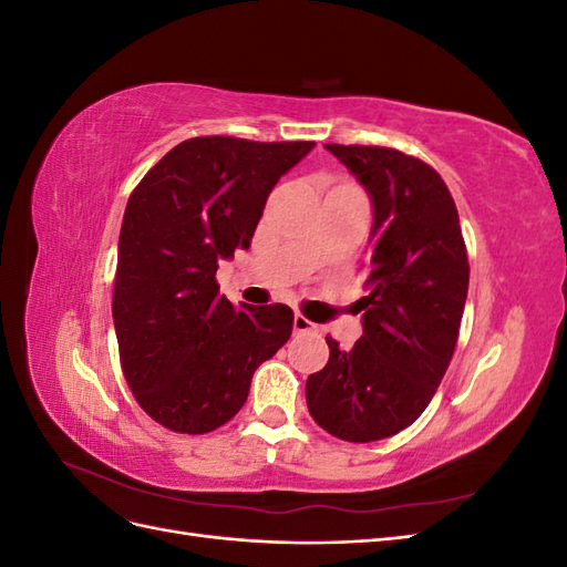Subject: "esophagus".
I'll return each instance as SVG.
<instances>
[{
    "label": "esophagus",
    "mask_w": 567,
    "mask_h": 567,
    "mask_svg": "<svg viewBox=\"0 0 567 567\" xmlns=\"http://www.w3.org/2000/svg\"><path fill=\"white\" fill-rule=\"evenodd\" d=\"M317 329H319V326L312 323L307 317H302V315H296V317H293V331H296V333H312V331H317Z\"/></svg>",
    "instance_id": "34e87169"
}]
</instances>
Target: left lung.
I'll list each match as a JSON object with an SVG mask.
<instances>
[{"label": "left lung", "instance_id": "obj_1", "mask_svg": "<svg viewBox=\"0 0 567 567\" xmlns=\"http://www.w3.org/2000/svg\"><path fill=\"white\" fill-rule=\"evenodd\" d=\"M373 205L364 333L307 379L312 419L340 440L373 442L414 423L447 371L468 296V255L447 184L383 146L326 144Z\"/></svg>", "mask_w": 567, "mask_h": 567}]
</instances>
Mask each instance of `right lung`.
I'll return each mask as SVG.
<instances>
[{"instance_id": "1", "label": "right lung", "mask_w": 567, "mask_h": 567, "mask_svg": "<svg viewBox=\"0 0 567 567\" xmlns=\"http://www.w3.org/2000/svg\"><path fill=\"white\" fill-rule=\"evenodd\" d=\"M315 142L196 136L134 188L117 241L113 323L120 364L146 414L175 433L225 425L255 369L293 331L286 305H234L215 271L250 248L267 196Z\"/></svg>"}]
</instances>
